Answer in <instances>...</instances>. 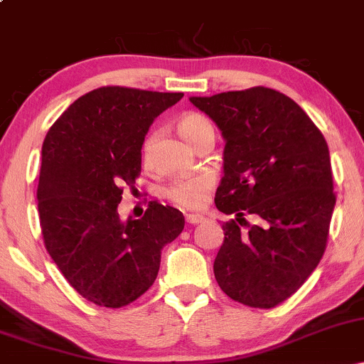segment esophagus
<instances>
[{"label": "esophagus", "instance_id": "obj_1", "mask_svg": "<svg viewBox=\"0 0 364 364\" xmlns=\"http://www.w3.org/2000/svg\"><path fill=\"white\" fill-rule=\"evenodd\" d=\"M203 219H205V217L198 215V214H188V215H186V223L191 224V225L203 223Z\"/></svg>", "mask_w": 364, "mask_h": 364}]
</instances>
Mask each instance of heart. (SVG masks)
Masks as SVG:
<instances>
[{"mask_svg": "<svg viewBox=\"0 0 364 364\" xmlns=\"http://www.w3.org/2000/svg\"><path fill=\"white\" fill-rule=\"evenodd\" d=\"M178 129L181 136L188 144L196 147L198 141L212 132V124L205 116L198 114V112H188L183 116L178 123ZM154 140H156V133L147 136L144 144V152H149L152 147ZM214 176L208 173L195 174L191 178H183L174 181L173 185L166 188V196L173 203H176L181 208H198L205 203L208 191L214 188Z\"/></svg>", "mask_w": 364, "mask_h": 364, "instance_id": "1", "label": "heart"}]
</instances>
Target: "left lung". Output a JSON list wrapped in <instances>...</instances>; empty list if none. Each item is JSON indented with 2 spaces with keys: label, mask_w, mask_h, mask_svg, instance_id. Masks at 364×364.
<instances>
[{
  "label": "left lung",
  "mask_w": 364,
  "mask_h": 364,
  "mask_svg": "<svg viewBox=\"0 0 364 364\" xmlns=\"http://www.w3.org/2000/svg\"><path fill=\"white\" fill-rule=\"evenodd\" d=\"M223 132V224L215 281L235 301L277 306L310 277L327 246L333 193L327 141L291 97L267 87L190 97ZM252 213L260 225H248Z\"/></svg>",
  "instance_id": "obj_1"
}]
</instances>
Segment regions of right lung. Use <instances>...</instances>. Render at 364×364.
I'll return each instance as SVG.
<instances>
[{
	"label": "right lung",
	"mask_w": 364,
	"mask_h": 364,
	"mask_svg": "<svg viewBox=\"0 0 364 364\" xmlns=\"http://www.w3.org/2000/svg\"><path fill=\"white\" fill-rule=\"evenodd\" d=\"M181 92L101 87L54 121L43 144L37 208L44 245L87 301L121 308L156 281L161 250L185 228L178 208L149 202L141 219H119L124 186L141 171L152 121Z\"/></svg>",
	"instance_id": "1"
}]
</instances>
